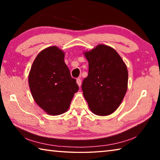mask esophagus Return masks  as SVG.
Instances as JSON below:
<instances>
[{
	"instance_id": "esophagus-1",
	"label": "esophagus",
	"mask_w": 160,
	"mask_h": 160,
	"mask_svg": "<svg viewBox=\"0 0 160 160\" xmlns=\"http://www.w3.org/2000/svg\"><path fill=\"white\" fill-rule=\"evenodd\" d=\"M76 82H77V84L78 85V86H79L80 88L81 85H82V80H81L80 78H78L77 80H76Z\"/></svg>"
}]
</instances>
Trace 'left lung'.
<instances>
[{
  "label": "left lung",
  "mask_w": 160,
  "mask_h": 160,
  "mask_svg": "<svg viewBox=\"0 0 160 160\" xmlns=\"http://www.w3.org/2000/svg\"><path fill=\"white\" fill-rule=\"evenodd\" d=\"M84 55L89 63L88 75L82 85L84 97L94 114H112L128 89L126 65L115 49L104 44L85 51Z\"/></svg>",
  "instance_id": "left-lung-1"
}]
</instances>
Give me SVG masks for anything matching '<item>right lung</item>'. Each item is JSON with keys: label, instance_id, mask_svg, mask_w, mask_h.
Segmentation results:
<instances>
[{"label": "right lung", "instance_id": "1", "mask_svg": "<svg viewBox=\"0 0 160 160\" xmlns=\"http://www.w3.org/2000/svg\"><path fill=\"white\" fill-rule=\"evenodd\" d=\"M65 53L56 46L42 50L32 63L28 82L35 102L51 116L67 112L79 90L64 62Z\"/></svg>", "mask_w": 160, "mask_h": 160}]
</instances>
